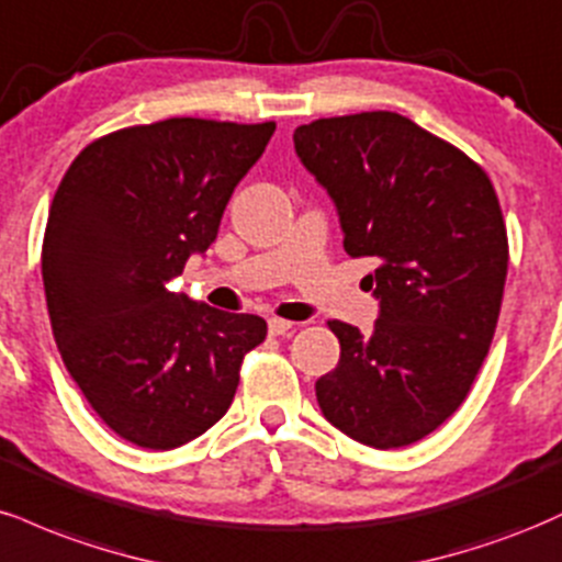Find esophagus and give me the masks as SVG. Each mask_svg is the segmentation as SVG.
<instances>
[{
    "label": "esophagus",
    "instance_id": "1",
    "mask_svg": "<svg viewBox=\"0 0 562 562\" xmlns=\"http://www.w3.org/2000/svg\"><path fill=\"white\" fill-rule=\"evenodd\" d=\"M294 328V323L292 321H283V318H270L268 321V331H270V336H283V334H289Z\"/></svg>",
    "mask_w": 562,
    "mask_h": 562
}]
</instances>
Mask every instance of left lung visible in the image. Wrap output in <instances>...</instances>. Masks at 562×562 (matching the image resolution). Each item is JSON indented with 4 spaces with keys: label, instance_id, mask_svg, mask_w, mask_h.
Here are the masks:
<instances>
[{
    "label": "left lung",
    "instance_id": "obj_1",
    "mask_svg": "<svg viewBox=\"0 0 562 562\" xmlns=\"http://www.w3.org/2000/svg\"><path fill=\"white\" fill-rule=\"evenodd\" d=\"M294 149L336 202L347 255L373 257L381 300L371 336L328 321L341 355L315 384L321 411L375 450L413 445L463 405L490 352L510 257L497 191L397 112L321 117Z\"/></svg>",
    "mask_w": 562,
    "mask_h": 562
}]
</instances>
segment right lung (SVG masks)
<instances>
[{
  "mask_svg": "<svg viewBox=\"0 0 562 562\" xmlns=\"http://www.w3.org/2000/svg\"><path fill=\"white\" fill-rule=\"evenodd\" d=\"M276 123L168 117L112 131L70 162L44 231L52 334L83 397L117 437L173 450L217 424L260 315L223 313L168 283L215 241L236 183Z\"/></svg>",
  "mask_w": 562,
  "mask_h": 562,
  "instance_id": "right-lung-1",
  "label": "right lung"
}]
</instances>
